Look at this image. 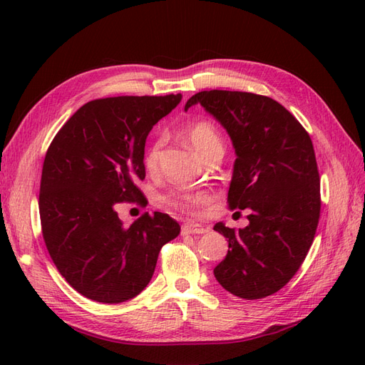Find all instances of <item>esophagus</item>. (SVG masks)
Listing matches in <instances>:
<instances>
[{"instance_id": "obj_1", "label": "esophagus", "mask_w": 365, "mask_h": 365, "mask_svg": "<svg viewBox=\"0 0 365 365\" xmlns=\"http://www.w3.org/2000/svg\"><path fill=\"white\" fill-rule=\"evenodd\" d=\"M182 235H204L208 231L207 227L200 224H184L182 225Z\"/></svg>"}]
</instances>
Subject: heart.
Returning <instances> with one entry per match:
<instances>
[{"mask_svg":"<svg viewBox=\"0 0 365 365\" xmlns=\"http://www.w3.org/2000/svg\"><path fill=\"white\" fill-rule=\"evenodd\" d=\"M184 135L190 143L192 149L201 160H205L216 150H222V140L217 129L210 121L201 120L195 121L184 129ZM161 140L155 141L148 149L145 155V165L149 170H155L160 160ZM210 200V195L205 192H175L168 196V204L170 207L185 210V212H196L197 208L204 205Z\"/></svg>","mask_w":365,"mask_h":365,"instance_id":"obj_1","label":"heart"}]
</instances>
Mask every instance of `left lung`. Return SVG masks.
Here are the masks:
<instances>
[{"label":"left lung","instance_id":"obj_1","mask_svg":"<svg viewBox=\"0 0 365 365\" xmlns=\"http://www.w3.org/2000/svg\"><path fill=\"white\" fill-rule=\"evenodd\" d=\"M193 105L212 114L233 141L237 158L228 207L250 213L245 228L215 225L228 239L215 277L247 300L272 295L302 267L318 227L322 197L312 140L267 96L212 90L192 96L185 111Z\"/></svg>","mask_w":365,"mask_h":365}]
</instances>
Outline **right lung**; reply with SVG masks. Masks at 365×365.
I'll return each instance as SVG.
<instances>
[{
  "label": "right lung",
  "instance_id": "1",
  "mask_svg": "<svg viewBox=\"0 0 365 365\" xmlns=\"http://www.w3.org/2000/svg\"><path fill=\"white\" fill-rule=\"evenodd\" d=\"M181 94L120 96L85 103L53 138L42 165L39 215L50 257L73 288L98 303L130 300L150 282L160 250L180 235L169 215L125 227L118 202L146 205L145 145Z\"/></svg>",
  "mask_w": 365,
  "mask_h": 365
}]
</instances>
